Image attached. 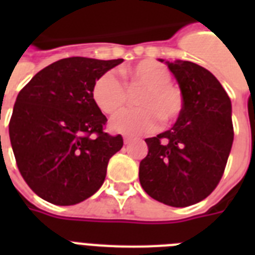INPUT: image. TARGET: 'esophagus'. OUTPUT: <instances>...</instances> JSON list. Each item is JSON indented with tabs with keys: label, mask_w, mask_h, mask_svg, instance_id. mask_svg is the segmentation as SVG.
<instances>
[{
	"label": "esophagus",
	"mask_w": 255,
	"mask_h": 255,
	"mask_svg": "<svg viewBox=\"0 0 255 255\" xmlns=\"http://www.w3.org/2000/svg\"><path fill=\"white\" fill-rule=\"evenodd\" d=\"M132 137L131 136H124V144H129L132 141Z\"/></svg>",
	"instance_id": "obj_1"
}]
</instances>
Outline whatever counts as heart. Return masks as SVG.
<instances>
[{
	"label": "heart",
	"mask_w": 255,
	"mask_h": 255,
	"mask_svg": "<svg viewBox=\"0 0 255 255\" xmlns=\"http://www.w3.org/2000/svg\"><path fill=\"white\" fill-rule=\"evenodd\" d=\"M122 75L129 87H143L136 98L139 108L118 114L111 120V128L126 135H139L155 131L160 119L169 124L182 111V94L170 83L172 74L164 65L155 61H141L122 69ZM96 106L108 115L120 111L127 100L123 83L114 71L100 75L92 87Z\"/></svg>",
	"instance_id": "1"
}]
</instances>
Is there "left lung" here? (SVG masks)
<instances>
[{
  "label": "left lung",
  "mask_w": 255,
  "mask_h": 255,
  "mask_svg": "<svg viewBox=\"0 0 255 255\" xmlns=\"http://www.w3.org/2000/svg\"><path fill=\"white\" fill-rule=\"evenodd\" d=\"M165 63L182 94V111L170 129L145 139L148 155L140 161L139 180L152 198L184 208L208 197L224 174L234 137L232 102L201 66Z\"/></svg>",
  "instance_id": "obj_1"
}]
</instances>
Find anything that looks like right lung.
<instances>
[{
  "mask_svg": "<svg viewBox=\"0 0 255 255\" xmlns=\"http://www.w3.org/2000/svg\"><path fill=\"white\" fill-rule=\"evenodd\" d=\"M122 62L65 58L35 74L18 94L10 143L23 180L46 201L75 205L104 182L123 137L103 131L107 118L92 98V87Z\"/></svg>",
  "mask_w": 255,
  "mask_h": 255,
  "instance_id": "obj_1",
  "label": "right lung"
}]
</instances>
